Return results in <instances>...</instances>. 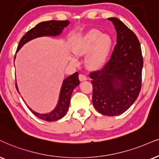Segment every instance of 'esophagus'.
Returning a JSON list of instances; mask_svg holds the SVG:
<instances>
[{"mask_svg":"<svg viewBox=\"0 0 159 159\" xmlns=\"http://www.w3.org/2000/svg\"><path fill=\"white\" fill-rule=\"evenodd\" d=\"M79 78H80V80L81 82H83V81H85V80H87V76H86L85 74H80L79 75Z\"/></svg>","mask_w":159,"mask_h":159,"instance_id":"obj_1","label":"esophagus"}]
</instances>
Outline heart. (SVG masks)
<instances>
[{
  "instance_id": "b5f03b06",
  "label": "heart",
  "mask_w": 159,
  "mask_h": 159,
  "mask_svg": "<svg viewBox=\"0 0 159 159\" xmlns=\"http://www.w3.org/2000/svg\"><path fill=\"white\" fill-rule=\"evenodd\" d=\"M112 45L111 38L107 34H102L97 29H91L77 41L74 48L76 55L88 54L86 63L90 68L97 69L106 62ZM70 61L75 62L74 58Z\"/></svg>"
}]
</instances>
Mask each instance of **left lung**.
<instances>
[{
    "label": "left lung",
    "mask_w": 159,
    "mask_h": 159,
    "mask_svg": "<svg viewBox=\"0 0 159 159\" xmlns=\"http://www.w3.org/2000/svg\"><path fill=\"white\" fill-rule=\"evenodd\" d=\"M107 19L116 31V44L105 66L89 76L93 106L102 114L113 116L125 112L139 94L143 58L136 34L116 17Z\"/></svg>",
    "instance_id": "8db88e82"
}]
</instances>
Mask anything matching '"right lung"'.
I'll return each instance as SVG.
<instances>
[{
	"mask_svg": "<svg viewBox=\"0 0 159 159\" xmlns=\"http://www.w3.org/2000/svg\"><path fill=\"white\" fill-rule=\"evenodd\" d=\"M70 21L68 20H49L43 21L39 23L34 28L27 32L25 35L21 38L20 41L18 46H17V52L26 43L29 42L33 39L40 38V37H57L60 36L62 34L64 28L69 25ZM16 57V56H15ZM79 74L76 72L68 77H66L63 81L60 89V95L57 104L54 110L47 113H40L33 111L30 107L29 110L32 111L33 114H34L39 119L47 121H54L58 119H62L67 113L68 107L70 105V97L74 89L80 85ZM16 89L18 93L19 89L16 83Z\"/></svg>",
	"mask_w": 159,
	"mask_h": 159,
	"instance_id": "1",
	"label": "right lung"
}]
</instances>
